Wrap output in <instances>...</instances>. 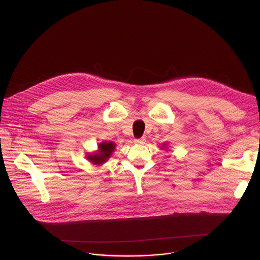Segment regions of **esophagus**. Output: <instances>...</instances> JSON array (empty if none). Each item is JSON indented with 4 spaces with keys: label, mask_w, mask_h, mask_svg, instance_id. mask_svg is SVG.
Returning <instances> with one entry per match:
<instances>
[{
    "label": "esophagus",
    "mask_w": 260,
    "mask_h": 260,
    "mask_svg": "<svg viewBox=\"0 0 260 260\" xmlns=\"http://www.w3.org/2000/svg\"><path fill=\"white\" fill-rule=\"evenodd\" d=\"M134 142H135L136 144H140V145H142V144H144V143L146 142V139H145V138H141V139H135V140H134Z\"/></svg>",
    "instance_id": "1"
}]
</instances>
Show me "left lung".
I'll return each instance as SVG.
<instances>
[{"instance_id":"left-lung-1","label":"left lung","mask_w":260,"mask_h":260,"mask_svg":"<svg viewBox=\"0 0 260 260\" xmlns=\"http://www.w3.org/2000/svg\"><path fill=\"white\" fill-rule=\"evenodd\" d=\"M167 147H168V145H167V144H164V145H161V147H160V148H161V149H166Z\"/></svg>"}]
</instances>
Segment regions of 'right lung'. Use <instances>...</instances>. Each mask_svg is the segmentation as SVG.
<instances>
[{"label":"right lung","instance_id":"add662e5","mask_svg":"<svg viewBox=\"0 0 260 260\" xmlns=\"http://www.w3.org/2000/svg\"><path fill=\"white\" fill-rule=\"evenodd\" d=\"M115 148H116V144L113 142H108V141L101 142L98 145L96 151L86 154V159L89 160L92 165L102 166L111 157V155L113 154Z\"/></svg>","mask_w":260,"mask_h":260}]
</instances>
